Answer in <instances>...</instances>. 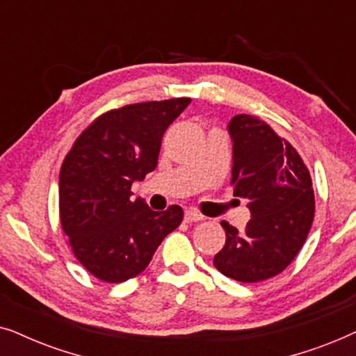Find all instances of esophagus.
Wrapping results in <instances>:
<instances>
[{
    "instance_id": "obj_1",
    "label": "esophagus",
    "mask_w": 356,
    "mask_h": 356,
    "mask_svg": "<svg viewBox=\"0 0 356 356\" xmlns=\"http://www.w3.org/2000/svg\"><path fill=\"white\" fill-rule=\"evenodd\" d=\"M184 220H186L187 222H198V221L203 220V216L198 215V213L193 211V210H187L186 215H184Z\"/></svg>"
}]
</instances>
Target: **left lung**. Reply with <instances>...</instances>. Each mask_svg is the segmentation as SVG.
<instances>
[{
    "label": "left lung",
    "instance_id": "obj_1",
    "mask_svg": "<svg viewBox=\"0 0 356 356\" xmlns=\"http://www.w3.org/2000/svg\"><path fill=\"white\" fill-rule=\"evenodd\" d=\"M233 140L234 195L249 200L244 231L221 221L226 243L213 265L227 278L255 283L293 262L309 234L314 192L298 151L264 120L239 113L227 123Z\"/></svg>",
    "mask_w": 356,
    "mask_h": 356
}]
</instances>
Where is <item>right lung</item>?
I'll return each instance as SVG.
<instances>
[{
  "instance_id": "add662e5",
  "label": "right lung",
  "mask_w": 356,
  "mask_h": 356,
  "mask_svg": "<svg viewBox=\"0 0 356 356\" xmlns=\"http://www.w3.org/2000/svg\"><path fill=\"white\" fill-rule=\"evenodd\" d=\"M188 104V97H177L113 108L66 154L58 182L61 227L74 257L99 280L136 277L182 222L179 205L153 211L130 197L131 184L156 169L164 131Z\"/></svg>"
}]
</instances>
